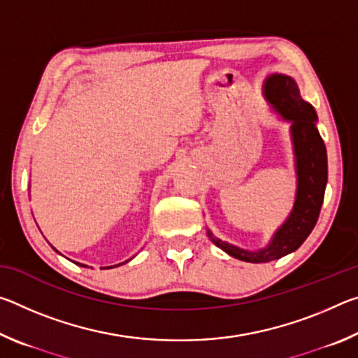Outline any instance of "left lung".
Masks as SVG:
<instances>
[{"label": "left lung", "mask_w": 358, "mask_h": 358, "mask_svg": "<svg viewBox=\"0 0 358 358\" xmlns=\"http://www.w3.org/2000/svg\"><path fill=\"white\" fill-rule=\"evenodd\" d=\"M264 94L284 120L292 121L290 132H292L296 180H299L292 213L275 234L271 243L260 251L240 250L216 238L207 230L210 240L217 248L235 259L252 264L270 262L299 250L316 226L324 202L327 177H329L327 150L316 128V110L310 102L301 99L295 82L287 76H270L265 82Z\"/></svg>", "instance_id": "8db88e82"}]
</instances>
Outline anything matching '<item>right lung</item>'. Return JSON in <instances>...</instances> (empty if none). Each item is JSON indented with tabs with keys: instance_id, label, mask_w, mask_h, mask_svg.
<instances>
[{
	"instance_id": "obj_1",
	"label": "right lung",
	"mask_w": 358,
	"mask_h": 358,
	"mask_svg": "<svg viewBox=\"0 0 358 358\" xmlns=\"http://www.w3.org/2000/svg\"><path fill=\"white\" fill-rule=\"evenodd\" d=\"M78 265V264H77ZM82 265V264H80ZM118 265H121V264H118ZM82 266H85V265H82ZM115 266H117V265H115ZM107 268H112V266H107Z\"/></svg>"
}]
</instances>
